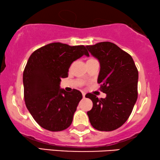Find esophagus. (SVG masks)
Returning <instances> with one entry per match:
<instances>
[{
    "instance_id": "34e87169",
    "label": "esophagus",
    "mask_w": 160,
    "mask_h": 160,
    "mask_svg": "<svg viewBox=\"0 0 160 160\" xmlns=\"http://www.w3.org/2000/svg\"><path fill=\"white\" fill-rule=\"evenodd\" d=\"M82 97H83V98H85V97H86V94L84 92H82Z\"/></svg>"
}]
</instances>
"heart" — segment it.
<instances>
[{
    "label": "heart",
    "instance_id": "obj_1",
    "mask_svg": "<svg viewBox=\"0 0 160 160\" xmlns=\"http://www.w3.org/2000/svg\"><path fill=\"white\" fill-rule=\"evenodd\" d=\"M90 60H94V59H90Z\"/></svg>",
    "mask_w": 160,
    "mask_h": 160
}]
</instances>
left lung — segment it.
Wrapping results in <instances>:
<instances>
[{
	"label": "left lung",
	"mask_w": 160,
	"mask_h": 160,
	"mask_svg": "<svg viewBox=\"0 0 160 160\" xmlns=\"http://www.w3.org/2000/svg\"><path fill=\"white\" fill-rule=\"evenodd\" d=\"M86 48L100 62L98 82L106 94L100 99L91 93L86 95L93 102L87 114L93 128L114 131L126 122L136 103L138 70L130 54L116 44L101 42Z\"/></svg>",
	"instance_id": "left-lung-1"
}]
</instances>
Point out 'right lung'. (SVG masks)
<instances>
[{"instance_id":"right-lung-1","label":"right lung","mask_w":160,"mask_h":160,"mask_svg":"<svg viewBox=\"0 0 160 160\" xmlns=\"http://www.w3.org/2000/svg\"><path fill=\"white\" fill-rule=\"evenodd\" d=\"M89 56L84 46L52 43L31 54L24 68V100L38 125L51 131L65 130L72 124L82 93L60 89L61 78L68 77L71 64Z\"/></svg>"}]
</instances>
